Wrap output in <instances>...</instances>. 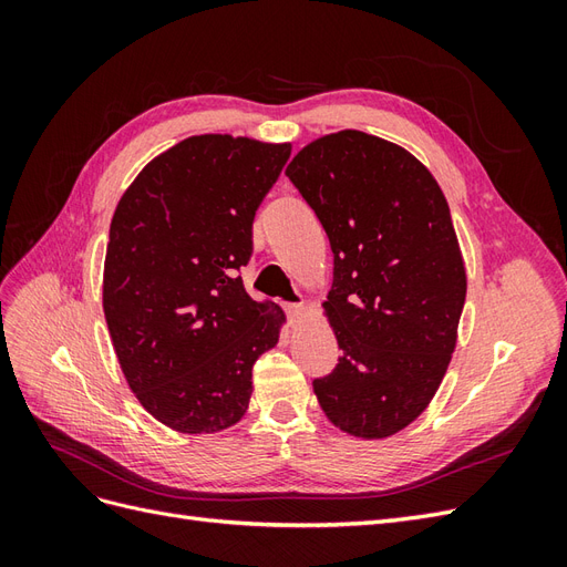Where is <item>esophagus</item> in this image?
Instances as JSON below:
<instances>
[{"label":"esophagus","instance_id":"obj_1","mask_svg":"<svg viewBox=\"0 0 567 567\" xmlns=\"http://www.w3.org/2000/svg\"><path fill=\"white\" fill-rule=\"evenodd\" d=\"M284 307H286V315H288L290 319H298V317L305 312V305H302V302H286Z\"/></svg>","mask_w":567,"mask_h":567}]
</instances>
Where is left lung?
<instances>
[{"mask_svg": "<svg viewBox=\"0 0 567 567\" xmlns=\"http://www.w3.org/2000/svg\"><path fill=\"white\" fill-rule=\"evenodd\" d=\"M286 177L333 250L323 310L342 354L315 394L340 431L388 437L421 416L456 346L466 269L447 198L409 151L357 130L307 144Z\"/></svg>", "mask_w": 567, "mask_h": 567, "instance_id": "8db88e82", "label": "left lung"}]
</instances>
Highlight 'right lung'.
Listing matches in <instances>:
<instances>
[{
    "instance_id": "right-lung-1",
    "label": "right lung",
    "mask_w": 567,
    "mask_h": 567,
    "mask_svg": "<svg viewBox=\"0 0 567 567\" xmlns=\"http://www.w3.org/2000/svg\"><path fill=\"white\" fill-rule=\"evenodd\" d=\"M290 144L188 136L120 198L104 262V315L120 369L151 416L179 433L241 421L252 364L277 346L284 312L252 300L238 271L252 219Z\"/></svg>"
}]
</instances>
